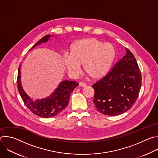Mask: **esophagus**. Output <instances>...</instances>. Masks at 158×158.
<instances>
[{"mask_svg":"<svg viewBox=\"0 0 158 158\" xmlns=\"http://www.w3.org/2000/svg\"><path fill=\"white\" fill-rule=\"evenodd\" d=\"M86 85H87L86 84H85L84 82H79V86H81V87H85Z\"/></svg>","mask_w":158,"mask_h":158,"instance_id":"obj_1","label":"esophagus"}]
</instances>
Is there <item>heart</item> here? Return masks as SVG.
<instances>
[{
	"label": "heart",
	"mask_w": 158,
	"mask_h": 158,
	"mask_svg": "<svg viewBox=\"0 0 158 158\" xmlns=\"http://www.w3.org/2000/svg\"><path fill=\"white\" fill-rule=\"evenodd\" d=\"M116 57V49L110 43L96 39L78 40L70 47V54L63 56L62 61L68 73L76 76L83 64L85 73L91 79L98 81L108 73Z\"/></svg>",
	"instance_id": "1"
}]
</instances>
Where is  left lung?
Here are the masks:
<instances>
[{"instance_id":"obj_1","label":"left lung","mask_w":158,"mask_h":158,"mask_svg":"<svg viewBox=\"0 0 158 158\" xmlns=\"http://www.w3.org/2000/svg\"><path fill=\"white\" fill-rule=\"evenodd\" d=\"M141 74L132 53L126 54L102 79L92 87L94 89L93 103L101 113L118 116L130 109L136 102L141 87Z\"/></svg>"}]
</instances>
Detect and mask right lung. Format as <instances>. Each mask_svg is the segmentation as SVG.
<instances>
[{
  "instance_id": "obj_1",
  "label": "right lung",
  "mask_w": 158,
  "mask_h": 158,
  "mask_svg": "<svg viewBox=\"0 0 158 158\" xmlns=\"http://www.w3.org/2000/svg\"><path fill=\"white\" fill-rule=\"evenodd\" d=\"M50 35H46L38 41L31 49L35 48L41 43L47 42ZM20 64L19 67L17 75V89L26 107L37 116L48 118L54 117L61 112L68 104L70 96L79 83L73 81H62L55 91L48 98L34 101L24 92L20 83Z\"/></svg>"
}]
</instances>
